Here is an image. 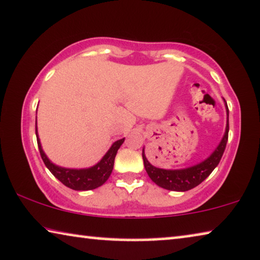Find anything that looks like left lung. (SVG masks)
Returning a JSON list of instances; mask_svg holds the SVG:
<instances>
[{
  "mask_svg": "<svg viewBox=\"0 0 260 260\" xmlns=\"http://www.w3.org/2000/svg\"><path fill=\"white\" fill-rule=\"evenodd\" d=\"M228 111V123L226 130H225L224 137L221 139L219 145L217 149L211 153V156L206 158L204 161L199 163L193 167L180 169V170H165V169H159L153 167L152 164L149 163L146 159L144 149H143L142 156L143 161H144L145 170L153 183H156L158 186L163 189L171 190V191H187L191 190L199 185L203 180H205L210 174L214 170V168L219 164L223 156L224 150L226 148L228 137H229V108L226 105Z\"/></svg>",
  "mask_w": 260,
  "mask_h": 260,
  "instance_id": "1",
  "label": "left lung"
}]
</instances>
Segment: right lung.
<instances>
[{
	"instance_id": "1",
	"label": "right lung",
	"mask_w": 260,
	"mask_h": 260,
	"mask_svg": "<svg viewBox=\"0 0 260 260\" xmlns=\"http://www.w3.org/2000/svg\"><path fill=\"white\" fill-rule=\"evenodd\" d=\"M36 137H37V145L41 153V157L49 169V171L57 178L59 182L64 184L66 186L70 187L73 190L77 191H86L96 189L107 182L110 177L112 169H114V161L116 153H117L119 146L123 144L124 138L118 139L111 145L109 151L105 153L104 157L101 159L96 165L88 169H66L61 168L58 165H55L49 160L46 153L42 150L41 142L37 135V125H36Z\"/></svg>"
}]
</instances>
